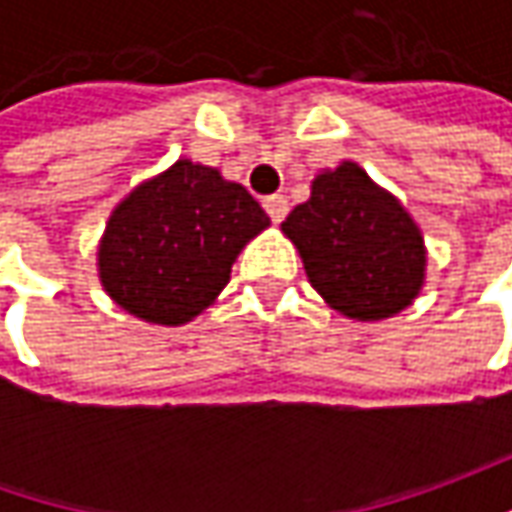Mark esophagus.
<instances>
[{"instance_id":"esophagus-1","label":"esophagus","mask_w":512,"mask_h":512,"mask_svg":"<svg viewBox=\"0 0 512 512\" xmlns=\"http://www.w3.org/2000/svg\"><path fill=\"white\" fill-rule=\"evenodd\" d=\"M265 210H267V216L279 225L282 219L287 216V199L282 196V193H276V196H267L265 199Z\"/></svg>"}]
</instances>
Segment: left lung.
<instances>
[{"instance_id": "obj_1", "label": "left lung", "mask_w": 512, "mask_h": 512, "mask_svg": "<svg viewBox=\"0 0 512 512\" xmlns=\"http://www.w3.org/2000/svg\"><path fill=\"white\" fill-rule=\"evenodd\" d=\"M282 233L299 250L307 282L347 319H390L422 293V230L356 162L322 170L310 182V199L282 222Z\"/></svg>"}]
</instances>
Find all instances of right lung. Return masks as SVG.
<instances>
[{"label": "right lung", "mask_w": 512, "mask_h": 512, "mask_svg": "<svg viewBox=\"0 0 512 512\" xmlns=\"http://www.w3.org/2000/svg\"><path fill=\"white\" fill-rule=\"evenodd\" d=\"M267 225L245 187L179 159L113 207L96 253L99 282L142 322L187 325L216 302L236 256Z\"/></svg>", "instance_id": "1"}]
</instances>
